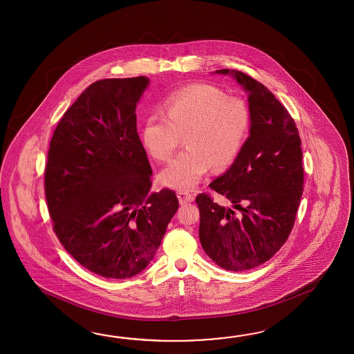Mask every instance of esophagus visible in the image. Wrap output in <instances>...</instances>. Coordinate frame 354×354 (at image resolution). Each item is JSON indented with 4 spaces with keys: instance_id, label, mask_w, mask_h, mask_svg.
Instances as JSON below:
<instances>
[{
    "instance_id": "obj_1",
    "label": "esophagus",
    "mask_w": 354,
    "mask_h": 354,
    "mask_svg": "<svg viewBox=\"0 0 354 354\" xmlns=\"http://www.w3.org/2000/svg\"><path fill=\"white\" fill-rule=\"evenodd\" d=\"M177 197H178V200H180V205H186V203H192V201L195 200L194 194H191V192H188V191H185V189H178V191H177Z\"/></svg>"
}]
</instances>
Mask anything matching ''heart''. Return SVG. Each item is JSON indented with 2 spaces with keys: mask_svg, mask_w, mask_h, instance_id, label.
Returning a JSON list of instances; mask_svg holds the SVG:
<instances>
[{
  "mask_svg": "<svg viewBox=\"0 0 354 354\" xmlns=\"http://www.w3.org/2000/svg\"><path fill=\"white\" fill-rule=\"evenodd\" d=\"M166 115L144 121L142 143L157 160H168L185 136L187 148L162 171V180L176 188L195 187L209 172L230 166L239 156L250 128L247 102L211 84H192L166 100Z\"/></svg>",
  "mask_w": 354,
  "mask_h": 354,
  "instance_id": "obj_1",
  "label": "heart"
}]
</instances>
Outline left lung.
Listing matches in <instances>:
<instances>
[{
	"mask_svg": "<svg viewBox=\"0 0 354 354\" xmlns=\"http://www.w3.org/2000/svg\"><path fill=\"white\" fill-rule=\"evenodd\" d=\"M233 75L248 95L250 130L239 156L209 187L224 196L229 207L200 194L198 236L218 267L247 271L274 256L286 243L304 191L299 130L286 107L271 91L235 69Z\"/></svg>",
	"mask_w": 354,
	"mask_h": 354,
	"instance_id": "left-lung-1",
	"label": "left lung"
}]
</instances>
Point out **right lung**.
Instances as JSON below:
<instances>
[{"mask_svg": "<svg viewBox=\"0 0 354 354\" xmlns=\"http://www.w3.org/2000/svg\"><path fill=\"white\" fill-rule=\"evenodd\" d=\"M148 83L144 75L92 83L49 144L44 186L54 233L78 263L107 279L143 271L178 209L172 189L149 195L136 113Z\"/></svg>", "mask_w": 354, "mask_h": 354, "instance_id": "obj_1", "label": "right lung"}]
</instances>
